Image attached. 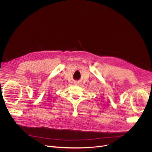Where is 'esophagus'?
<instances>
[{
	"instance_id": "esophagus-1",
	"label": "esophagus",
	"mask_w": 152,
	"mask_h": 152,
	"mask_svg": "<svg viewBox=\"0 0 152 152\" xmlns=\"http://www.w3.org/2000/svg\"><path fill=\"white\" fill-rule=\"evenodd\" d=\"M75 84V85H79V83H77V82H76Z\"/></svg>"
}]
</instances>
